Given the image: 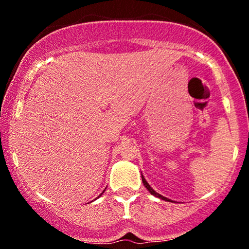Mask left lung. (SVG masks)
I'll list each match as a JSON object with an SVG mask.
<instances>
[{
	"label": "left lung",
	"mask_w": 249,
	"mask_h": 249,
	"mask_svg": "<svg viewBox=\"0 0 249 249\" xmlns=\"http://www.w3.org/2000/svg\"><path fill=\"white\" fill-rule=\"evenodd\" d=\"M142 183H144V185H145V187L147 188V190H148V191L151 193V195H154L155 196H157V197H159V199H161V200H165V201H169V202H170V200H169V199H167V197L162 196L161 195H159V193H157L156 191H154L153 189H151L150 185L148 184V182H147V181L145 180L144 177H142Z\"/></svg>",
	"instance_id": "1"
}]
</instances>
